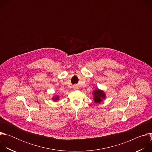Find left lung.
Listing matches in <instances>:
<instances>
[{
  "label": "left lung",
  "instance_id": "obj_1",
  "mask_svg": "<svg viewBox=\"0 0 152 152\" xmlns=\"http://www.w3.org/2000/svg\"><path fill=\"white\" fill-rule=\"evenodd\" d=\"M93 94L94 95V100L96 103H100L106 97V94L103 92V91L99 90L97 88L94 90Z\"/></svg>",
  "mask_w": 152,
  "mask_h": 152
}]
</instances>
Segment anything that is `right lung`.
I'll return each mask as SVG.
<instances>
[{"mask_svg": "<svg viewBox=\"0 0 152 152\" xmlns=\"http://www.w3.org/2000/svg\"><path fill=\"white\" fill-rule=\"evenodd\" d=\"M52 100H54L55 102H56V101L58 100H59V96H55L54 97H53V98H52Z\"/></svg>", "mask_w": 152, "mask_h": 152, "instance_id": "right-lung-1", "label": "right lung"}]
</instances>
